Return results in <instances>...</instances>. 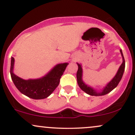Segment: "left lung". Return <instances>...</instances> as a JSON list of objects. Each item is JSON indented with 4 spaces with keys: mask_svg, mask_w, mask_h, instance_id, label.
<instances>
[{
    "mask_svg": "<svg viewBox=\"0 0 135 135\" xmlns=\"http://www.w3.org/2000/svg\"><path fill=\"white\" fill-rule=\"evenodd\" d=\"M120 52L122 58V64L120 65V67L119 68L118 70H117V74H115V75L114 76V78H113L105 86V87L103 88V89H102V91H98L97 90H95V89H93L92 87L88 86L87 84H86L84 83V82L83 80V68H82V65L81 64L77 63V65H78V70H77V83H78L80 89H81L83 91H84L85 93H86L87 94H89V95L98 97V96H103L105 95V94H108V93L112 91L114 88L117 87V86L118 85L119 82L121 80L125 69V60L121 49L120 50Z\"/></svg>",
    "mask_w": 135,
    "mask_h": 135,
    "instance_id": "8db88e82",
    "label": "left lung"
}]
</instances>
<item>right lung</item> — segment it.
<instances>
[{"instance_id":"add662e5","label":"right lung","mask_w":135,"mask_h":135,"mask_svg":"<svg viewBox=\"0 0 135 135\" xmlns=\"http://www.w3.org/2000/svg\"><path fill=\"white\" fill-rule=\"evenodd\" d=\"M15 58L11 57L10 74L15 86L21 93L35 100L44 99L55 91L69 63H60L54 66L44 77L36 79L25 80L13 72Z\"/></svg>"}]
</instances>
